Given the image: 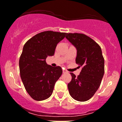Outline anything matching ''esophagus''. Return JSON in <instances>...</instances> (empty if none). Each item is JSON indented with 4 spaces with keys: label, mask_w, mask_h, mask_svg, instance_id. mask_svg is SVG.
Listing matches in <instances>:
<instances>
[{
    "label": "esophagus",
    "mask_w": 122,
    "mask_h": 122,
    "mask_svg": "<svg viewBox=\"0 0 122 122\" xmlns=\"http://www.w3.org/2000/svg\"><path fill=\"white\" fill-rule=\"evenodd\" d=\"M62 72H63V73H67V72H68V71H67V70H65V69H64L63 70H62Z\"/></svg>",
    "instance_id": "esophagus-1"
}]
</instances>
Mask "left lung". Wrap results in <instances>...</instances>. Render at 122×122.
<instances>
[{
	"instance_id": "left-lung-1",
	"label": "left lung",
	"mask_w": 122,
	"mask_h": 122,
	"mask_svg": "<svg viewBox=\"0 0 122 122\" xmlns=\"http://www.w3.org/2000/svg\"><path fill=\"white\" fill-rule=\"evenodd\" d=\"M66 39L76 47V62L81 67L76 77L68 84L70 95L78 101H87L92 97L101 85L104 74V59L101 47L91 37L81 33H66Z\"/></svg>"
}]
</instances>
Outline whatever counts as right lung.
<instances>
[{
  "instance_id": "right-lung-1",
  "label": "right lung",
  "mask_w": 122,
  "mask_h": 122,
  "mask_svg": "<svg viewBox=\"0 0 122 122\" xmlns=\"http://www.w3.org/2000/svg\"><path fill=\"white\" fill-rule=\"evenodd\" d=\"M66 35V33L43 31L24 45L19 61L20 76L26 91L33 100H45L52 94L62 70L60 66L47 64L46 59L54 55L56 45Z\"/></svg>"
}]
</instances>
